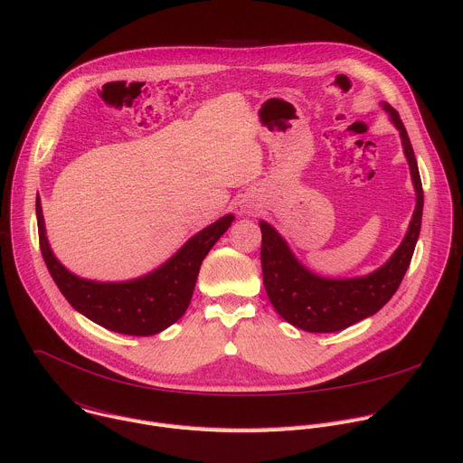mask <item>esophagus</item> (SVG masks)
Here are the masks:
<instances>
[{"instance_id":"1","label":"esophagus","mask_w":463,"mask_h":463,"mask_svg":"<svg viewBox=\"0 0 463 463\" xmlns=\"http://www.w3.org/2000/svg\"><path fill=\"white\" fill-rule=\"evenodd\" d=\"M240 210H245V208H243V206H241V208H240Z\"/></svg>"}]
</instances>
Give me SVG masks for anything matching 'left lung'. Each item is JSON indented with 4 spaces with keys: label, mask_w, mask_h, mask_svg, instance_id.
Returning <instances> with one entry per match:
<instances>
[{
    "label": "left lung",
    "mask_w": 463,
    "mask_h": 463,
    "mask_svg": "<svg viewBox=\"0 0 463 463\" xmlns=\"http://www.w3.org/2000/svg\"><path fill=\"white\" fill-rule=\"evenodd\" d=\"M386 110L401 131L404 155L417 192V206L410 229L388 264L360 279H323L305 269L291 255L279 232L266 222H260V262L268 298L280 317L307 332L344 330L376 314L393 298L413 257L423 218V184L404 123L393 109L386 107Z\"/></svg>",
    "instance_id": "8db88e82"
}]
</instances>
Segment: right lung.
<instances>
[{
  "mask_svg": "<svg viewBox=\"0 0 463 463\" xmlns=\"http://www.w3.org/2000/svg\"><path fill=\"white\" fill-rule=\"evenodd\" d=\"M234 216L229 214L203 229L183 245L175 257L142 279L116 284L94 282L75 277L53 257L40 199L36 197L42 257L66 301L94 323L129 335H153L181 319L190 305L203 259L225 234Z\"/></svg>",
  "mask_w": 463,
  "mask_h": 463,
  "instance_id": "add662e5",
  "label": "right lung"
}]
</instances>
